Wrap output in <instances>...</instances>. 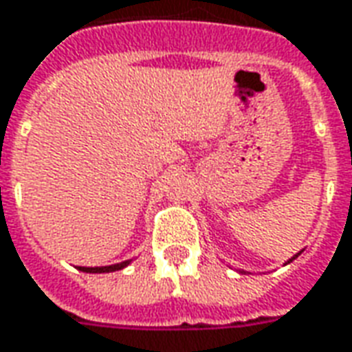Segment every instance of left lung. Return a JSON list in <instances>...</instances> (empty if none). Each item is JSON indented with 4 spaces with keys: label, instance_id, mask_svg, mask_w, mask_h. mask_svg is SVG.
<instances>
[{
    "label": "left lung",
    "instance_id": "obj_1",
    "mask_svg": "<svg viewBox=\"0 0 352 352\" xmlns=\"http://www.w3.org/2000/svg\"><path fill=\"white\" fill-rule=\"evenodd\" d=\"M299 254H301V253H297V254H295V256H292V258H289V261H287V263H292V261H295V258H297V256H299Z\"/></svg>",
    "mask_w": 352,
    "mask_h": 352
}]
</instances>
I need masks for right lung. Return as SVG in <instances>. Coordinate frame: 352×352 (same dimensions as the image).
<instances>
[{
  "mask_svg": "<svg viewBox=\"0 0 352 352\" xmlns=\"http://www.w3.org/2000/svg\"><path fill=\"white\" fill-rule=\"evenodd\" d=\"M132 263V261H124V263L111 264V266H96V268H88V266H78V270L89 274H103V272H116V270H122L124 266Z\"/></svg>",
  "mask_w": 352,
  "mask_h": 352,
  "instance_id": "1",
  "label": "right lung"
}]
</instances>
